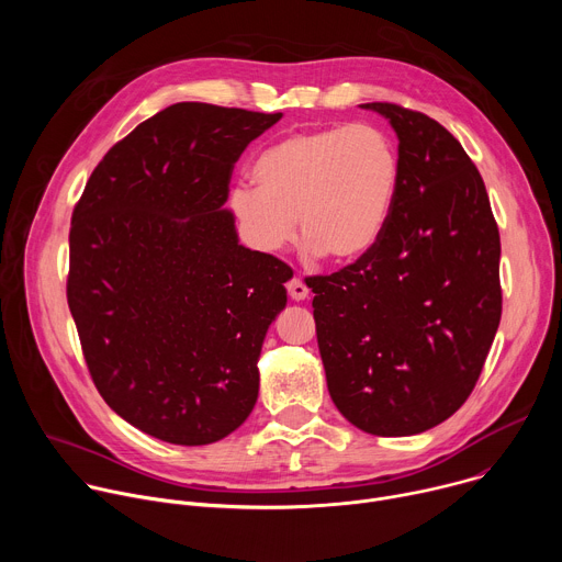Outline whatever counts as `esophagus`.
Instances as JSON below:
<instances>
[{"label": "esophagus", "mask_w": 562, "mask_h": 562, "mask_svg": "<svg viewBox=\"0 0 562 562\" xmlns=\"http://www.w3.org/2000/svg\"><path fill=\"white\" fill-rule=\"evenodd\" d=\"M286 291H289V295L293 297V300H304V297H308V289H306V284L300 280V278H293V280H289V284H286Z\"/></svg>", "instance_id": "obj_1"}]
</instances>
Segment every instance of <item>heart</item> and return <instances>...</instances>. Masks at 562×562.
<instances>
[{
  "instance_id": "obj_1",
  "label": "heart",
  "mask_w": 562,
  "mask_h": 562,
  "mask_svg": "<svg viewBox=\"0 0 562 562\" xmlns=\"http://www.w3.org/2000/svg\"><path fill=\"white\" fill-rule=\"evenodd\" d=\"M258 187L235 184L228 206L249 245L280 254L295 239V217L311 254L356 262L371 254L389 224L400 157L373 124L297 131L254 162Z\"/></svg>"
}]
</instances>
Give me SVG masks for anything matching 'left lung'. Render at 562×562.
I'll list each match as a JSON object with an SVG mask.
<instances>
[{"label":"left lung","mask_w":562,"mask_h":562,"mask_svg":"<svg viewBox=\"0 0 562 562\" xmlns=\"http://www.w3.org/2000/svg\"><path fill=\"white\" fill-rule=\"evenodd\" d=\"M397 135L400 187L371 254L313 276V317L338 412L373 436H414L473 391L501 325V235L483 178L436 120L360 104Z\"/></svg>","instance_id":"8db88e82"}]
</instances>
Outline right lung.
Wrapping results in <instances>:
<instances>
[{
	"instance_id": "obj_1",
	"label": "right lung",
	"mask_w": 562,
	"mask_h": 562,
	"mask_svg": "<svg viewBox=\"0 0 562 562\" xmlns=\"http://www.w3.org/2000/svg\"><path fill=\"white\" fill-rule=\"evenodd\" d=\"M282 113L180 102L95 167L70 222L68 308L104 403L171 445H211L256 407L289 267L237 243L224 202Z\"/></svg>"
}]
</instances>
